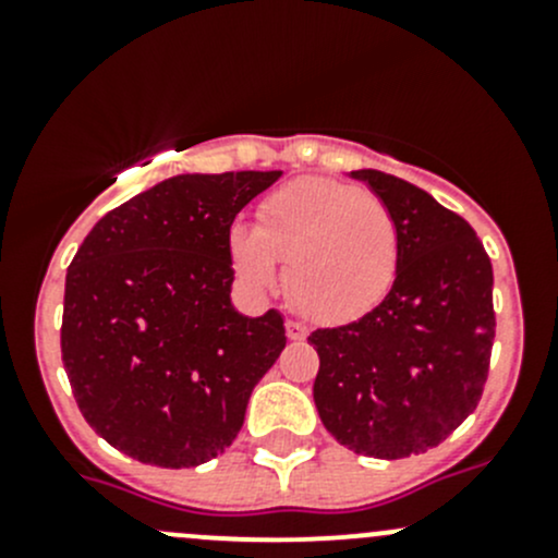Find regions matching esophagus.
<instances>
[{
  "label": "esophagus",
  "mask_w": 558,
  "mask_h": 558,
  "mask_svg": "<svg viewBox=\"0 0 558 558\" xmlns=\"http://www.w3.org/2000/svg\"><path fill=\"white\" fill-rule=\"evenodd\" d=\"M286 335H289L291 342H300L307 337V329L302 324H296V320H289V324H286Z\"/></svg>",
  "instance_id": "1"
}]
</instances>
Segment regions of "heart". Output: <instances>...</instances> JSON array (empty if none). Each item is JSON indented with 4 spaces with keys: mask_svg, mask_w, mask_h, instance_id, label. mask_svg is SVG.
I'll return each instance as SVG.
<instances>
[{
    "mask_svg": "<svg viewBox=\"0 0 558 558\" xmlns=\"http://www.w3.org/2000/svg\"><path fill=\"white\" fill-rule=\"evenodd\" d=\"M258 227L232 223L229 262L253 291L280 286L307 318L342 324L386 300L402 264V232L386 202L353 183L300 178L262 199Z\"/></svg>",
    "mask_w": 558,
    "mask_h": 558,
    "instance_id": "b5f03b06",
    "label": "heart"
}]
</instances>
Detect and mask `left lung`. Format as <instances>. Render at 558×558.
Wrapping results in <instances>:
<instances>
[{"label": "left lung", "mask_w": 558, "mask_h": 558, "mask_svg": "<svg viewBox=\"0 0 558 558\" xmlns=\"http://www.w3.org/2000/svg\"><path fill=\"white\" fill-rule=\"evenodd\" d=\"M391 207L402 264L375 311L307 342L320 367L313 399L348 451L404 459L440 446L477 408L494 345L492 258L475 229L418 185L356 170Z\"/></svg>", "instance_id": "left-lung-1"}]
</instances>
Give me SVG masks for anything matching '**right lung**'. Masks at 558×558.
<instances>
[{"instance_id":"obj_1","label":"right lung","mask_w":558,"mask_h":558,"mask_svg":"<svg viewBox=\"0 0 558 558\" xmlns=\"http://www.w3.org/2000/svg\"><path fill=\"white\" fill-rule=\"evenodd\" d=\"M283 172L174 174L99 218L64 286L61 362L99 437L143 464H205L243 429L283 315L232 307L227 234Z\"/></svg>"}]
</instances>
